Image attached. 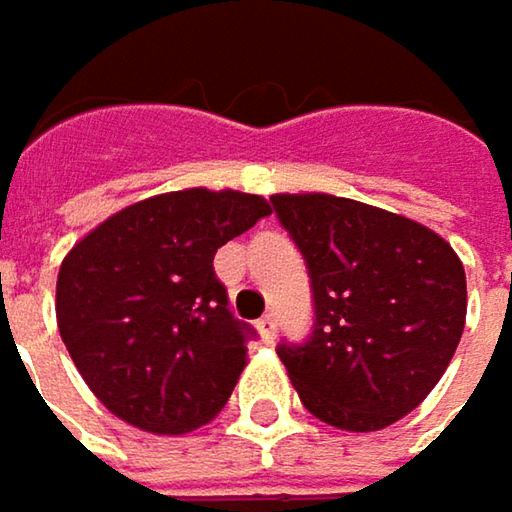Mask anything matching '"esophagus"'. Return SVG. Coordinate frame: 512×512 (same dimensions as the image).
I'll return each instance as SVG.
<instances>
[{"label": "esophagus", "instance_id": "obj_1", "mask_svg": "<svg viewBox=\"0 0 512 512\" xmlns=\"http://www.w3.org/2000/svg\"><path fill=\"white\" fill-rule=\"evenodd\" d=\"M256 329H259L262 341H268V344H271V341L276 338V317H274V314H265V317H262V320L256 323Z\"/></svg>", "mask_w": 512, "mask_h": 512}]
</instances>
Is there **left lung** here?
Returning a JSON list of instances; mask_svg holds the SVG:
<instances>
[{
  "label": "left lung",
  "instance_id": "1",
  "mask_svg": "<svg viewBox=\"0 0 512 512\" xmlns=\"http://www.w3.org/2000/svg\"><path fill=\"white\" fill-rule=\"evenodd\" d=\"M311 276L314 329L276 355L317 420L379 431L434 390L466 323V274L446 238L335 195H274Z\"/></svg>",
  "mask_w": 512,
  "mask_h": 512
}]
</instances>
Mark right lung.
<instances>
[{
    "instance_id": "obj_1",
    "label": "right lung",
    "mask_w": 512,
    "mask_h": 512,
    "mask_svg": "<svg viewBox=\"0 0 512 512\" xmlns=\"http://www.w3.org/2000/svg\"><path fill=\"white\" fill-rule=\"evenodd\" d=\"M271 206L183 189L130 203L57 274V329L101 405L151 434H186L230 399L253 329L227 309L212 259Z\"/></svg>"
}]
</instances>
